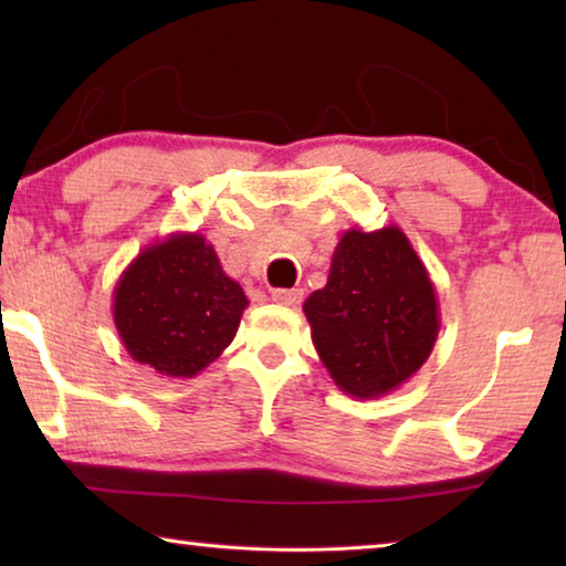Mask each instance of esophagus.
<instances>
[{"label": "esophagus", "instance_id": "34e87169", "mask_svg": "<svg viewBox=\"0 0 566 566\" xmlns=\"http://www.w3.org/2000/svg\"><path fill=\"white\" fill-rule=\"evenodd\" d=\"M302 296H304L302 290H274L272 292V300L276 304H284V306H296L302 302Z\"/></svg>", "mask_w": 566, "mask_h": 566}]
</instances>
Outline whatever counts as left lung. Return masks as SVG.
Instances as JSON below:
<instances>
[{
  "mask_svg": "<svg viewBox=\"0 0 566 566\" xmlns=\"http://www.w3.org/2000/svg\"><path fill=\"white\" fill-rule=\"evenodd\" d=\"M304 314L334 385L357 399L405 385L439 334L434 284L397 224L344 232L327 284L312 292Z\"/></svg>",
  "mask_w": 566,
  "mask_h": 566,
  "instance_id": "8db88e82",
  "label": "left lung"
}]
</instances>
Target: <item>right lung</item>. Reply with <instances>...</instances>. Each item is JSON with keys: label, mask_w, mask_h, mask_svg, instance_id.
<instances>
[{"label": "right lung", "mask_w": 566, "mask_h": 566, "mask_svg": "<svg viewBox=\"0 0 566 566\" xmlns=\"http://www.w3.org/2000/svg\"><path fill=\"white\" fill-rule=\"evenodd\" d=\"M247 304L214 247L197 232H175L122 272L112 317L132 359L161 377L189 379L232 344Z\"/></svg>", "instance_id": "1"}]
</instances>
